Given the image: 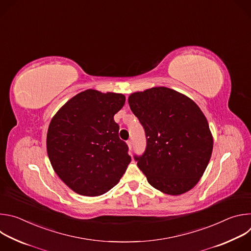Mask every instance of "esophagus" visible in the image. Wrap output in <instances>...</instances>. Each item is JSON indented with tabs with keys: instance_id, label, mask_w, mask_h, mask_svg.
Here are the masks:
<instances>
[{
	"instance_id": "esophagus-1",
	"label": "esophagus",
	"mask_w": 251,
	"mask_h": 251,
	"mask_svg": "<svg viewBox=\"0 0 251 251\" xmlns=\"http://www.w3.org/2000/svg\"><path fill=\"white\" fill-rule=\"evenodd\" d=\"M127 144H128L129 149H132V146H133V141H132V140H128V141H127Z\"/></svg>"
}]
</instances>
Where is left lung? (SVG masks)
Masks as SVG:
<instances>
[{
  "label": "left lung",
  "mask_w": 251,
  "mask_h": 251,
  "mask_svg": "<svg viewBox=\"0 0 251 251\" xmlns=\"http://www.w3.org/2000/svg\"><path fill=\"white\" fill-rule=\"evenodd\" d=\"M128 102L145 130V152L134 159L148 183L172 196L193 189L207 167L213 146L200 107L167 87L132 93Z\"/></svg>",
  "instance_id": "8db88e82"
}]
</instances>
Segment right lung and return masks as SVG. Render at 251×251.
<instances>
[{"mask_svg": "<svg viewBox=\"0 0 251 251\" xmlns=\"http://www.w3.org/2000/svg\"><path fill=\"white\" fill-rule=\"evenodd\" d=\"M125 96L87 89L69 99L51 119L47 136L50 164L74 192L96 197L118 184L131 162L114 115Z\"/></svg>", "mask_w": 251, "mask_h": 251, "instance_id": "right-lung-1", "label": "right lung"}]
</instances>
